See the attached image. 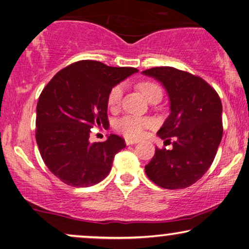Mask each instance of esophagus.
I'll list each match as a JSON object with an SVG mask.
<instances>
[{
	"label": "esophagus",
	"instance_id": "34e87169",
	"mask_svg": "<svg viewBox=\"0 0 249 249\" xmlns=\"http://www.w3.org/2000/svg\"><path fill=\"white\" fill-rule=\"evenodd\" d=\"M137 141L136 139H129V138H125V144L127 145H134V144H137Z\"/></svg>",
	"mask_w": 249,
	"mask_h": 249
}]
</instances>
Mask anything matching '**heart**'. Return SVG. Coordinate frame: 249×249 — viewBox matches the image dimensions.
Instances as JSON below:
<instances>
[{
  "mask_svg": "<svg viewBox=\"0 0 249 249\" xmlns=\"http://www.w3.org/2000/svg\"><path fill=\"white\" fill-rule=\"evenodd\" d=\"M138 89L141 93L151 102L156 96H162V89L158 84L153 81H142L137 85ZM122 93H124V87L121 84L115 85L111 88L107 95V107L111 110H115L120 107ZM155 125V121L152 118H141L134 117V115H125L121 118L117 124L115 129L129 139H138L141 138L146 129L152 128Z\"/></svg>",
  "mask_w": 249,
  "mask_h": 249,
  "instance_id": "b5f03b06",
  "label": "heart"
}]
</instances>
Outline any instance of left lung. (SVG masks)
Returning a JSON list of instances; mask_svg holds the SVG:
<instances>
[{
    "label": "left lung",
    "mask_w": 249,
    "mask_h": 249,
    "mask_svg": "<svg viewBox=\"0 0 249 249\" xmlns=\"http://www.w3.org/2000/svg\"><path fill=\"white\" fill-rule=\"evenodd\" d=\"M161 81L170 98V115L158 131L173 148L155 149L145 172L165 189L192 186L209 170L222 139V104L219 95L205 80L172 67L142 71Z\"/></svg>",
    "instance_id": "8db88e82"
}]
</instances>
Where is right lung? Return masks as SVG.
Instances as JSON below:
<instances>
[{
  "label": "right lung",
  "instance_id": "1",
  "mask_svg": "<svg viewBox=\"0 0 249 249\" xmlns=\"http://www.w3.org/2000/svg\"><path fill=\"white\" fill-rule=\"evenodd\" d=\"M137 71L81 60L60 70L44 87L36 107V142L44 163L61 181L89 187L107 178L114 155L125 147L124 139L111 134L105 142L90 144V128L108 124V91Z\"/></svg>",
  "mask_w": 249,
  "mask_h": 249
}]
</instances>
